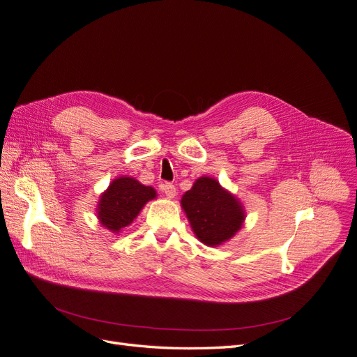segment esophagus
<instances>
[{"instance_id": "1", "label": "esophagus", "mask_w": 357, "mask_h": 357, "mask_svg": "<svg viewBox=\"0 0 357 357\" xmlns=\"http://www.w3.org/2000/svg\"><path fill=\"white\" fill-rule=\"evenodd\" d=\"M162 190H164L165 197H167L168 199L176 198V195H177V192H176V186H174V185H171V183H165V185L162 186Z\"/></svg>"}]
</instances>
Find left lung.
I'll return each instance as SVG.
<instances>
[{
  "mask_svg": "<svg viewBox=\"0 0 357 357\" xmlns=\"http://www.w3.org/2000/svg\"><path fill=\"white\" fill-rule=\"evenodd\" d=\"M180 204L193 234L208 247H219L234 238L245 220L243 202L208 176L197 178Z\"/></svg>",
  "mask_w": 357,
  "mask_h": 357,
  "instance_id": "1",
  "label": "left lung"
}]
</instances>
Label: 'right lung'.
Listing matches in <instances>:
<instances>
[{
    "label": "right lung",
    "instance_id": "add662e5",
    "mask_svg": "<svg viewBox=\"0 0 357 357\" xmlns=\"http://www.w3.org/2000/svg\"><path fill=\"white\" fill-rule=\"evenodd\" d=\"M158 197L152 186L142 185L131 176L116 177L96 205V218L105 229L121 234L131 225L144 205Z\"/></svg>",
    "mask_w": 357,
    "mask_h": 357
}]
</instances>
